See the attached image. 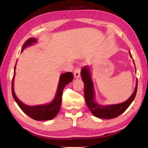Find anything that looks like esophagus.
I'll use <instances>...</instances> for the list:
<instances>
[{"mask_svg":"<svg viewBox=\"0 0 148 148\" xmlns=\"http://www.w3.org/2000/svg\"><path fill=\"white\" fill-rule=\"evenodd\" d=\"M74 75L76 78H79V77H80V68L79 66L75 68L74 71Z\"/></svg>","mask_w":148,"mask_h":148,"instance_id":"1","label":"esophagus"}]
</instances>
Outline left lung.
I'll return each mask as SVG.
<instances>
[{"mask_svg":"<svg viewBox=\"0 0 148 148\" xmlns=\"http://www.w3.org/2000/svg\"><path fill=\"white\" fill-rule=\"evenodd\" d=\"M130 56L132 57L130 53ZM134 62V61H133ZM136 68V67H135ZM81 76L84 83V96L86 104L90 111L95 117L102 119H113L121 115L128 108L132 102L136 97L138 87V80L136 82V87L134 91L129 99L123 103L117 104H111L102 106L98 104L95 100L93 83H92L89 68L88 66H84L81 71Z\"/></svg>","mask_w":148,"mask_h":148,"instance_id":"left-lung-1","label":"left lung"}]
</instances>
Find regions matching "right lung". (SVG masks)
<instances>
[{
	"label": "right lung",
	"mask_w": 148,
	"mask_h": 148,
	"mask_svg": "<svg viewBox=\"0 0 148 148\" xmlns=\"http://www.w3.org/2000/svg\"><path fill=\"white\" fill-rule=\"evenodd\" d=\"M35 42H36V39H35L34 38H30L27 40L23 44L21 52L23 51V49L25 47L31 46V45L33 44ZM16 65H15L14 67V76L13 79H12V92L14 100L17 102V104H18L20 108L27 116L31 117L32 119L36 120V121H46V120L53 119L58 114L60 110V108H61L62 91H63L64 87L73 80V74H72V72H69L62 74L60 76L56 96H55L53 101L50 103L46 104L36 105V106H29V105H27L23 103L21 101H20L17 99V97L14 92V80L15 74H16Z\"/></svg>",
	"instance_id": "add662e5"
}]
</instances>
